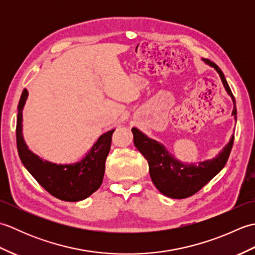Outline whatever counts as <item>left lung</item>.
Returning a JSON list of instances; mask_svg holds the SVG:
<instances>
[{"mask_svg": "<svg viewBox=\"0 0 255 255\" xmlns=\"http://www.w3.org/2000/svg\"><path fill=\"white\" fill-rule=\"evenodd\" d=\"M203 61L218 72L225 90L234 103L231 115L237 122L236 101L223 71L216 63L205 59H203ZM131 131L134 145L148 160L150 177L154 186L165 196L175 199L192 196L224 169L228 161L235 139V136L232 134L229 142L214 158L200 161L198 163H193V162L187 163L176 159L170 153L163 143L148 137L138 128L133 127Z\"/></svg>", "mask_w": 255, "mask_h": 255, "instance_id": "8db88e82", "label": "left lung"}]
</instances>
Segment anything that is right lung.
<instances>
[{
  "label": "right lung",
  "mask_w": 255,
  "mask_h": 255,
  "mask_svg": "<svg viewBox=\"0 0 255 255\" xmlns=\"http://www.w3.org/2000/svg\"><path fill=\"white\" fill-rule=\"evenodd\" d=\"M28 91L21 93L17 107L16 142L21 163L48 193L66 202H79L100 188L105 173V161L110 152L112 134L115 129L104 132L79 161L55 163L44 160L29 150L23 134V110Z\"/></svg>",
  "instance_id": "obj_1"
}]
</instances>
